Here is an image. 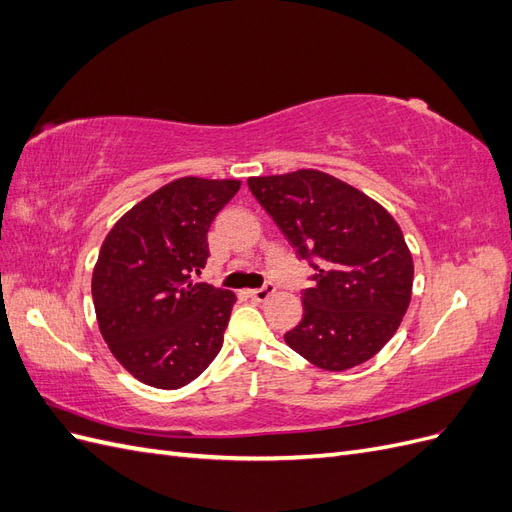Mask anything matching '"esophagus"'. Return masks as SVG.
I'll return each mask as SVG.
<instances>
[{
  "label": "esophagus",
  "mask_w": 512,
  "mask_h": 512,
  "mask_svg": "<svg viewBox=\"0 0 512 512\" xmlns=\"http://www.w3.org/2000/svg\"><path fill=\"white\" fill-rule=\"evenodd\" d=\"M273 292H275V286H273V284H265V286H262V288L247 290V297H250L252 301H258V303H262V301H267Z\"/></svg>",
  "instance_id": "1"
}]
</instances>
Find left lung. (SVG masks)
Masks as SVG:
<instances>
[{
  "label": "left lung",
  "mask_w": 512,
  "mask_h": 512,
  "mask_svg": "<svg viewBox=\"0 0 512 512\" xmlns=\"http://www.w3.org/2000/svg\"><path fill=\"white\" fill-rule=\"evenodd\" d=\"M301 258L316 256L303 320L284 335L303 359L344 371L376 356L412 299L414 262L404 232L374 198L314 168L247 179Z\"/></svg>",
  "instance_id": "1"
}]
</instances>
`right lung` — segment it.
Returning <instances> with one entry per match:
<instances>
[{"mask_svg": "<svg viewBox=\"0 0 512 512\" xmlns=\"http://www.w3.org/2000/svg\"><path fill=\"white\" fill-rule=\"evenodd\" d=\"M239 179L181 177L123 213L91 277L98 327L115 359L156 389H181L218 356L237 297L196 284L207 232Z\"/></svg>", "mask_w": 512, "mask_h": 512, "instance_id": "right-lung-1", "label": "right lung"}]
</instances>
